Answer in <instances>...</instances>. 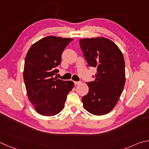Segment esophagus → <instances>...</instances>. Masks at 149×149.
Segmentation results:
<instances>
[{
	"instance_id": "1",
	"label": "esophagus",
	"mask_w": 149,
	"mask_h": 149,
	"mask_svg": "<svg viewBox=\"0 0 149 149\" xmlns=\"http://www.w3.org/2000/svg\"><path fill=\"white\" fill-rule=\"evenodd\" d=\"M81 81H74L75 85H78V84H81Z\"/></svg>"
}]
</instances>
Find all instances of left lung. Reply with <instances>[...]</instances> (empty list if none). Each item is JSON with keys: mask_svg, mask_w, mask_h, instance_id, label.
Masks as SVG:
<instances>
[{"mask_svg": "<svg viewBox=\"0 0 149 149\" xmlns=\"http://www.w3.org/2000/svg\"><path fill=\"white\" fill-rule=\"evenodd\" d=\"M89 66L97 68L95 80L87 83L88 93L82 98L83 106L92 114H107L115 107L125 84V63L120 49L104 37L79 39Z\"/></svg>", "mask_w": 149, "mask_h": 149, "instance_id": "obj_1", "label": "left lung"}]
</instances>
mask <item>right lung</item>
Segmentation results:
<instances>
[{"label": "right lung", "instance_id": "obj_1", "mask_svg": "<svg viewBox=\"0 0 149 149\" xmlns=\"http://www.w3.org/2000/svg\"><path fill=\"white\" fill-rule=\"evenodd\" d=\"M73 39L47 36L34 43L25 58L23 77L28 100L39 114L53 116L65 107L67 95L72 90V81L54 78L59 72L61 55Z\"/></svg>", "mask_w": 149, "mask_h": 149}]
</instances>
